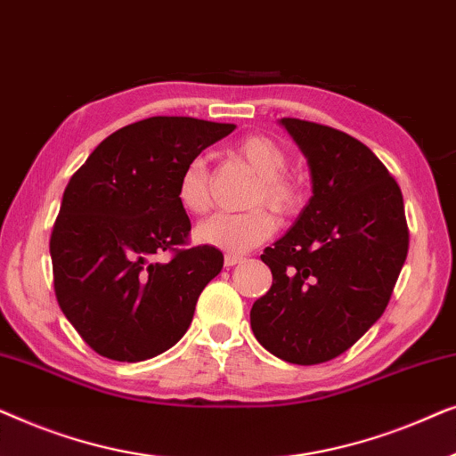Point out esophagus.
<instances>
[{
  "label": "esophagus",
  "mask_w": 456,
  "mask_h": 456,
  "mask_svg": "<svg viewBox=\"0 0 456 456\" xmlns=\"http://www.w3.org/2000/svg\"><path fill=\"white\" fill-rule=\"evenodd\" d=\"M240 261H242V257H240V255H226V257H224V265H226V267H234L236 264H240Z\"/></svg>",
  "instance_id": "esophagus-1"
}]
</instances>
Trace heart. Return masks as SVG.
Wrapping results in <instances>:
<instances>
[{
	"mask_svg": "<svg viewBox=\"0 0 456 456\" xmlns=\"http://www.w3.org/2000/svg\"><path fill=\"white\" fill-rule=\"evenodd\" d=\"M236 153L257 172L248 203L261 205L276 214H292L301 203V191L286 176L289 155L280 142L270 136L253 134L239 142ZM178 201L189 214H205L209 209V172L203 158L191 159L178 178ZM276 230V220L270 211L255 208L245 214H216L199 224L195 239L201 245L222 248L230 255L247 253L265 242Z\"/></svg>",
	"mask_w": 456,
	"mask_h": 456,
	"instance_id": "obj_1",
	"label": "heart"
}]
</instances>
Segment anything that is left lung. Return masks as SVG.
<instances>
[{"mask_svg":"<svg viewBox=\"0 0 456 456\" xmlns=\"http://www.w3.org/2000/svg\"><path fill=\"white\" fill-rule=\"evenodd\" d=\"M307 158L311 199L261 261L272 289L253 303L259 345L297 365L351 348L379 317L409 251L403 192L370 147L340 130L282 118Z\"/></svg>","mask_w":456,"mask_h":456,"instance_id":"left-lung-1","label":"left lung"}]
</instances>
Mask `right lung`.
Returning a JSON list of instances; mask_svg holds the SVG:
<instances>
[{
    "instance_id": "add662e5",
    "label": "right lung",
    "mask_w": 456,
    "mask_h": 456,
    "mask_svg": "<svg viewBox=\"0 0 456 456\" xmlns=\"http://www.w3.org/2000/svg\"><path fill=\"white\" fill-rule=\"evenodd\" d=\"M234 124L155 116L99 142L68 183L49 253L60 309L93 351L151 359L183 338L197 298L222 272L216 247L176 248L191 232L178 178ZM174 250L170 262L155 254Z\"/></svg>"
}]
</instances>
